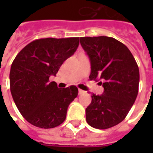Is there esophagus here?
Returning a JSON list of instances; mask_svg holds the SVG:
<instances>
[{
    "mask_svg": "<svg viewBox=\"0 0 153 153\" xmlns=\"http://www.w3.org/2000/svg\"><path fill=\"white\" fill-rule=\"evenodd\" d=\"M85 91H83V90H82V89H78V94H85Z\"/></svg>",
    "mask_w": 153,
    "mask_h": 153,
    "instance_id": "esophagus-1",
    "label": "esophagus"
}]
</instances>
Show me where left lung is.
<instances>
[{
    "mask_svg": "<svg viewBox=\"0 0 153 153\" xmlns=\"http://www.w3.org/2000/svg\"><path fill=\"white\" fill-rule=\"evenodd\" d=\"M80 43L91 64L90 80L100 82L101 95L92 94L86 120L93 128L106 129L120 123L136 100L140 72L131 52L112 37H81Z\"/></svg>",
    "mask_w": 153,
    "mask_h": 153,
    "instance_id": "obj_1",
    "label": "left lung"
}]
</instances>
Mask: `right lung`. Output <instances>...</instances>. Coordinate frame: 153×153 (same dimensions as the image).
Instances as JSON below:
<instances>
[{"mask_svg": "<svg viewBox=\"0 0 153 153\" xmlns=\"http://www.w3.org/2000/svg\"><path fill=\"white\" fill-rule=\"evenodd\" d=\"M79 37L37 39L17 54L10 71V90L17 108L30 123L52 128L65 120L69 105L78 94L76 86L59 88L55 76L73 55Z\"/></svg>", "mask_w": 153, "mask_h": 153, "instance_id": "right-lung-1", "label": "right lung"}]
</instances>
